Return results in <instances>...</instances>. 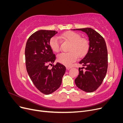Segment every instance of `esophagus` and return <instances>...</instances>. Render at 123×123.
I'll list each match as a JSON object with an SVG mask.
<instances>
[{
    "instance_id": "34e87169",
    "label": "esophagus",
    "mask_w": 123,
    "mask_h": 123,
    "mask_svg": "<svg viewBox=\"0 0 123 123\" xmlns=\"http://www.w3.org/2000/svg\"><path fill=\"white\" fill-rule=\"evenodd\" d=\"M71 68H72V67H70V66H67L66 67V69L67 70H69Z\"/></svg>"
}]
</instances>
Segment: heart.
<instances>
[{
  "label": "heart",
  "mask_w": 123,
  "mask_h": 123,
  "mask_svg": "<svg viewBox=\"0 0 123 123\" xmlns=\"http://www.w3.org/2000/svg\"><path fill=\"white\" fill-rule=\"evenodd\" d=\"M60 37L64 40L70 43L69 52L59 54L57 61L61 64L69 66L76 61L78 56L82 57L86 54L90 47L89 41L86 38H81V36L76 32H67L61 35ZM49 46L55 52L60 50L61 43L56 37H52L49 41Z\"/></svg>",
  "instance_id": "1"
}]
</instances>
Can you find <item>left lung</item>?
Segmentation results:
<instances>
[{"mask_svg": "<svg viewBox=\"0 0 123 123\" xmlns=\"http://www.w3.org/2000/svg\"><path fill=\"white\" fill-rule=\"evenodd\" d=\"M85 32L89 40V49L80 64L85 71L79 68L75 80L76 86L87 92L97 90L106 76L108 68V51L105 39L98 33L90 28L74 29ZM83 69V68H81Z\"/></svg>", "mask_w": 123, "mask_h": 123, "instance_id": "left-lung-1", "label": "left lung"}]
</instances>
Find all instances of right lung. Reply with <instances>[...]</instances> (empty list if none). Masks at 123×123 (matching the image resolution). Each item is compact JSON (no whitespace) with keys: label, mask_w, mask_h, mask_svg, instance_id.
<instances>
[{"label":"right lung","mask_w":123,"mask_h":123,"mask_svg":"<svg viewBox=\"0 0 123 123\" xmlns=\"http://www.w3.org/2000/svg\"><path fill=\"white\" fill-rule=\"evenodd\" d=\"M57 32L41 30L28 38L25 48L26 68L36 88L44 94L52 93L61 86L66 67L57 62L53 65L55 55L49 46V41Z\"/></svg>","instance_id":"add662e5"}]
</instances>
